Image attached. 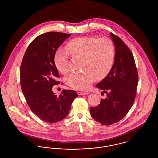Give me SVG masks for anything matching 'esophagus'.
Instances as JSON below:
<instances>
[{"mask_svg":"<svg viewBox=\"0 0 158 158\" xmlns=\"http://www.w3.org/2000/svg\"><path fill=\"white\" fill-rule=\"evenodd\" d=\"M78 95H80V96H82V95H86L88 94H89L88 92H78Z\"/></svg>","mask_w":158,"mask_h":158,"instance_id":"esophagus-1","label":"esophagus"}]
</instances>
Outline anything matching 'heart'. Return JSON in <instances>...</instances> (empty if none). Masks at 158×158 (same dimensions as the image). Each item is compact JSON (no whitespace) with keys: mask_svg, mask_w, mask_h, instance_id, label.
Instances as JSON below:
<instances>
[{"mask_svg":"<svg viewBox=\"0 0 158 158\" xmlns=\"http://www.w3.org/2000/svg\"><path fill=\"white\" fill-rule=\"evenodd\" d=\"M66 50L74 57L82 58L81 72L72 73L66 82L73 88L80 90L90 89L96 77L102 78L113 66L115 52L113 43L108 38L83 37L70 40ZM67 52L59 49L54 56V64L59 71L66 73L69 70Z\"/></svg>","mask_w":158,"mask_h":158,"instance_id":"b5f03b06","label":"heart"}]
</instances>
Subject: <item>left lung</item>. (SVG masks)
I'll use <instances>...</instances> for the list:
<instances>
[{
    "label": "left lung",
    "instance_id": "left-lung-1",
    "mask_svg": "<svg viewBox=\"0 0 158 158\" xmlns=\"http://www.w3.org/2000/svg\"><path fill=\"white\" fill-rule=\"evenodd\" d=\"M110 36L115 46L114 62L110 72L97 87L106 94L100 104L91 107L92 118L102 125L110 126L123 118L135 99L138 74L133 56L120 38ZM102 93V92H101Z\"/></svg>",
    "mask_w": 158,
    "mask_h": 158
}]
</instances>
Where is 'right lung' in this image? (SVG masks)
<instances>
[{
    "instance_id": "obj_1",
    "label": "right lung",
    "mask_w": 158,
    "mask_h": 158,
    "mask_svg": "<svg viewBox=\"0 0 158 158\" xmlns=\"http://www.w3.org/2000/svg\"><path fill=\"white\" fill-rule=\"evenodd\" d=\"M71 34L48 32L35 38L28 47L20 69L23 94L31 111L43 120L56 123L69 113L77 94L75 90H63L57 96L52 88L59 82L54 56Z\"/></svg>"
}]
</instances>
